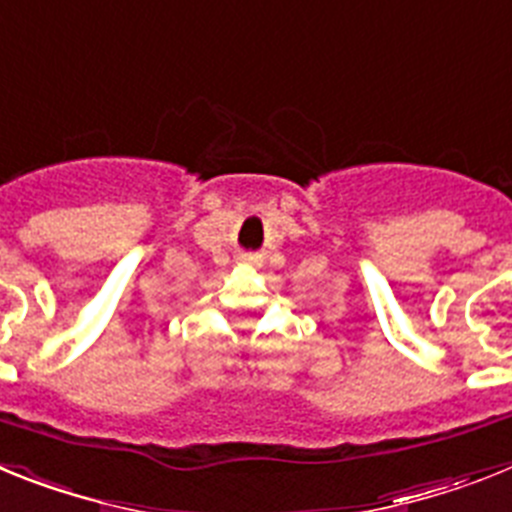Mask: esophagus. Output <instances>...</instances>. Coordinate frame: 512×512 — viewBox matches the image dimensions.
Wrapping results in <instances>:
<instances>
[{
	"mask_svg": "<svg viewBox=\"0 0 512 512\" xmlns=\"http://www.w3.org/2000/svg\"><path fill=\"white\" fill-rule=\"evenodd\" d=\"M241 264H246V266H259L261 259H259V256H256V253H243V256H241Z\"/></svg>",
	"mask_w": 512,
	"mask_h": 512,
	"instance_id": "obj_1",
	"label": "esophagus"
}]
</instances>
